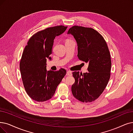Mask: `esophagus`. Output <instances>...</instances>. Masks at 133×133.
I'll return each mask as SVG.
<instances>
[{
	"label": "esophagus",
	"instance_id": "1",
	"mask_svg": "<svg viewBox=\"0 0 133 133\" xmlns=\"http://www.w3.org/2000/svg\"><path fill=\"white\" fill-rule=\"evenodd\" d=\"M67 75H69V76H71L72 72L71 71H69V70L67 71Z\"/></svg>",
	"mask_w": 133,
	"mask_h": 133
}]
</instances>
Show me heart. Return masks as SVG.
Wrapping results in <instances>:
<instances>
[{"instance_id": "1", "label": "heart", "mask_w": 133, "mask_h": 133, "mask_svg": "<svg viewBox=\"0 0 133 133\" xmlns=\"http://www.w3.org/2000/svg\"><path fill=\"white\" fill-rule=\"evenodd\" d=\"M68 40H66V41H68Z\"/></svg>"}]
</instances>
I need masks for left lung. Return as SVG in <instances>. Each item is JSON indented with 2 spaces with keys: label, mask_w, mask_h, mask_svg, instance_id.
<instances>
[{
  "label": "left lung",
  "mask_w": 133,
  "mask_h": 133,
  "mask_svg": "<svg viewBox=\"0 0 133 133\" xmlns=\"http://www.w3.org/2000/svg\"><path fill=\"white\" fill-rule=\"evenodd\" d=\"M77 44L78 59L88 63V72H72L75 81L71 87L74 97L83 103L97 99L107 87L111 74V61L107 42L92 28L74 25L68 30Z\"/></svg>",
  "instance_id": "left-lung-1"
}]
</instances>
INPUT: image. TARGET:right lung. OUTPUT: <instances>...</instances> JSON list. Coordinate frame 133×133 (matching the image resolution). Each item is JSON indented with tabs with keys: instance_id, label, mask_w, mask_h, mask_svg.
Returning a JSON list of instances; mask_svg holds the SVG:
<instances>
[{
	"instance_id": "add662e5",
	"label": "right lung",
	"mask_w": 133,
	"mask_h": 133,
	"mask_svg": "<svg viewBox=\"0 0 133 133\" xmlns=\"http://www.w3.org/2000/svg\"><path fill=\"white\" fill-rule=\"evenodd\" d=\"M68 26L57 25L36 33L28 40L20 61L19 68L25 92L39 102L52 98L66 71H47L46 61L51 59L52 48L57 36L64 32Z\"/></svg>"
}]
</instances>
